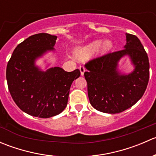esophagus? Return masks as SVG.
Returning <instances> with one entry per match:
<instances>
[{
  "instance_id": "1",
  "label": "esophagus",
  "mask_w": 156,
  "mask_h": 156,
  "mask_svg": "<svg viewBox=\"0 0 156 156\" xmlns=\"http://www.w3.org/2000/svg\"><path fill=\"white\" fill-rule=\"evenodd\" d=\"M79 70L80 72H81V75H84V72H85V68H84L83 66H79Z\"/></svg>"
}]
</instances>
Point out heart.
<instances>
[{"label":"heart","mask_w":156,"mask_h":156,"mask_svg":"<svg viewBox=\"0 0 156 156\" xmlns=\"http://www.w3.org/2000/svg\"><path fill=\"white\" fill-rule=\"evenodd\" d=\"M102 44V41L100 40H96L94 41L93 42L90 43L87 46L84 47V48L79 49L77 51V56L79 59H87L88 57L94 54V53L99 50ZM112 48V42L109 40H106V41L103 43V51H108L110 49Z\"/></svg>","instance_id":"obj_1"}]
</instances>
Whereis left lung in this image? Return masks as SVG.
<instances>
[{
    "instance_id": "1",
    "label": "left lung",
    "mask_w": 156,
    "mask_h": 156,
    "mask_svg": "<svg viewBox=\"0 0 156 156\" xmlns=\"http://www.w3.org/2000/svg\"><path fill=\"white\" fill-rule=\"evenodd\" d=\"M125 49L94 58L85 64L84 78L91 106L110 114L122 112L133 106L144 95L149 78V62L144 46L136 35L126 34ZM128 55L134 72L121 75L117 62Z\"/></svg>"
}]
</instances>
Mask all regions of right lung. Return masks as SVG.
Instances as JSON below:
<instances>
[{
    "instance_id": "add662e5",
    "label": "right lung",
    "mask_w": 156,
    "mask_h": 156,
    "mask_svg": "<svg viewBox=\"0 0 156 156\" xmlns=\"http://www.w3.org/2000/svg\"><path fill=\"white\" fill-rule=\"evenodd\" d=\"M57 37L39 33L17 45L7 66L6 78L12 100L30 115L47 119L66 107L69 90L81 75L79 69L66 72L54 67L42 72L34 61L48 50H54Z\"/></svg>"
}]
</instances>
